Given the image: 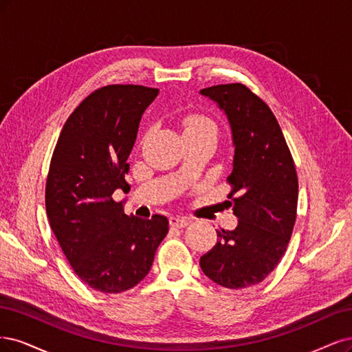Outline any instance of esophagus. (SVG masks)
Here are the masks:
<instances>
[{"label":"esophagus","instance_id":"obj_1","mask_svg":"<svg viewBox=\"0 0 352 352\" xmlns=\"http://www.w3.org/2000/svg\"><path fill=\"white\" fill-rule=\"evenodd\" d=\"M190 222L188 218H184V217H171L169 218V223H171V226H174V228H184V226H187Z\"/></svg>","mask_w":352,"mask_h":352}]
</instances>
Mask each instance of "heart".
<instances>
[{
    "instance_id": "1",
    "label": "heart",
    "mask_w": 352,
    "mask_h": 352,
    "mask_svg": "<svg viewBox=\"0 0 352 352\" xmlns=\"http://www.w3.org/2000/svg\"><path fill=\"white\" fill-rule=\"evenodd\" d=\"M184 135H203V134H213L218 138V124L209 116L200 114V112H191L181 120Z\"/></svg>"
}]
</instances>
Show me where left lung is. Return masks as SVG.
I'll list each match as a JSON object with an SVG mask.
<instances>
[{"mask_svg":"<svg viewBox=\"0 0 352 352\" xmlns=\"http://www.w3.org/2000/svg\"><path fill=\"white\" fill-rule=\"evenodd\" d=\"M200 94L217 102L231 124L235 155L226 181L238 218L234 231H217L218 241L200 257V267L218 285L241 289L266 279L287 252L297 218L296 164L274 112L245 85Z\"/></svg>","mask_w":352,"mask_h":352,"instance_id":"obj_1","label":"left lung"}]
</instances>
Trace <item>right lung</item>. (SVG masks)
<instances>
[{
  "mask_svg": "<svg viewBox=\"0 0 352 352\" xmlns=\"http://www.w3.org/2000/svg\"><path fill=\"white\" fill-rule=\"evenodd\" d=\"M160 90L109 85L86 96L56 140L45 186L51 230L76 275L105 294L124 292L149 274L168 219L124 213L112 195L130 191L127 160L144 109Z\"/></svg>",
  "mask_w": 352,
  "mask_h": 352,
  "instance_id": "obj_1",
  "label": "right lung"
}]
</instances>
